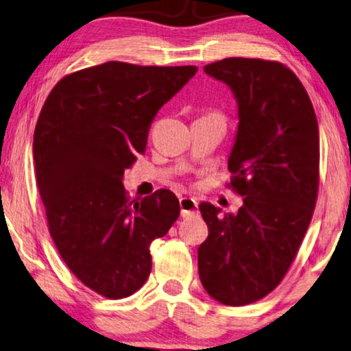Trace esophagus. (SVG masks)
Masks as SVG:
<instances>
[{"label":"esophagus","instance_id":"esophagus-1","mask_svg":"<svg viewBox=\"0 0 351 351\" xmlns=\"http://www.w3.org/2000/svg\"><path fill=\"white\" fill-rule=\"evenodd\" d=\"M196 208H198V201L196 198H180V215L182 217H189V215L196 213Z\"/></svg>","mask_w":351,"mask_h":351}]
</instances>
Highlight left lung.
Instances as JSON below:
<instances>
[{
    "label": "left lung",
    "instance_id": "1",
    "mask_svg": "<svg viewBox=\"0 0 351 351\" xmlns=\"http://www.w3.org/2000/svg\"><path fill=\"white\" fill-rule=\"evenodd\" d=\"M238 105L228 156L234 214L201 203L209 234L198 247L206 292L220 304H252L280 285L294 261L318 195L319 134L308 94L278 62L230 57L204 66Z\"/></svg>",
    "mask_w": 351,
    "mask_h": 351
}]
</instances>
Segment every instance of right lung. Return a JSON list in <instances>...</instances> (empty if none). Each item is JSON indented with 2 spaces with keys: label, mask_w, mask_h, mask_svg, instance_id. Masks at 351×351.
<instances>
[{
  "label": "right lung",
  "mask_w": 351,
  "mask_h": 351,
  "mask_svg": "<svg viewBox=\"0 0 351 351\" xmlns=\"http://www.w3.org/2000/svg\"><path fill=\"white\" fill-rule=\"evenodd\" d=\"M196 70L105 62L65 76L43 105L33 160L51 237L73 275L108 299L141 289L152 241L180 214L169 190L129 199L123 176L158 110Z\"/></svg>",
  "instance_id": "1"
}]
</instances>
